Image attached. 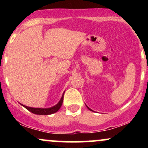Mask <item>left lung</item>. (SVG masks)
<instances>
[{"mask_svg": "<svg viewBox=\"0 0 148 148\" xmlns=\"http://www.w3.org/2000/svg\"><path fill=\"white\" fill-rule=\"evenodd\" d=\"M86 107H87V108H88V109H89V110H90V111H92V109H90V108H89V107H88V106H87V105H86Z\"/></svg>", "mask_w": 148, "mask_h": 148, "instance_id": "left-lung-1", "label": "left lung"}]
</instances>
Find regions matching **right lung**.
Here are the masks:
<instances>
[{"instance_id": "obj_1", "label": "right lung", "mask_w": 148, "mask_h": 148, "mask_svg": "<svg viewBox=\"0 0 148 148\" xmlns=\"http://www.w3.org/2000/svg\"><path fill=\"white\" fill-rule=\"evenodd\" d=\"M64 93V92H63V94H62V97H61L60 101H58V103L57 104H56L55 106L50 107V108H33V107L26 106H25V105L21 104V103H20V104H21V106H23V107H24V108H26L27 110H28V111L31 112V113H34V114H37V115H51V114H53V113H56V112L60 108V107L62 104V102H63Z\"/></svg>"}]
</instances>
